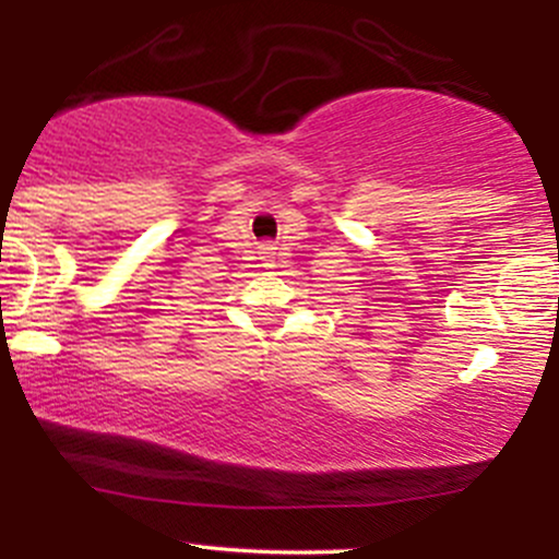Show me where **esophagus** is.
<instances>
[{"instance_id":"1","label":"esophagus","mask_w":559,"mask_h":559,"mask_svg":"<svg viewBox=\"0 0 559 559\" xmlns=\"http://www.w3.org/2000/svg\"><path fill=\"white\" fill-rule=\"evenodd\" d=\"M265 258H267V260H271V258H273V252H271V249H267V252H265Z\"/></svg>"}]
</instances>
